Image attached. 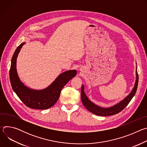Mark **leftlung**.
<instances>
[{"label": "left lung", "instance_id": "8db88e82", "mask_svg": "<svg viewBox=\"0 0 147 147\" xmlns=\"http://www.w3.org/2000/svg\"><path fill=\"white\" fill-rule=\"evenodd\" d=\"M136 67V82L134 84V86L131 91V92L125 97L124 99L121 100L118 103L115 105L109 107V108H102L99 106L96 105L92 102H91L84 92V87L83 85L81 86V100L85 108L91 112V113L100 116H111L117 114L121 112L123 109H124L127 105L129 103L131 99L134 96L138 86V76L137 73V70Z\"/></svg>", "mask_w": 147, "mask_h": 147}]
</instances>
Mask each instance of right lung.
I'll use <instances>...</instances> for the list:
<instances>
[{"mask_svg":"<svg viewBox=\"0 0 147 147\" xmlns=\"http://www.w3.org/2000/svg\"><path fill=\"white\" fill-rule=\"evenodd\" d=\"M25 44L26 42H23L17 47L11 59L10 80L12 88L27 107L35 109H49L57 101L62 88L76 76L77 71L67 70L61 73L51 85L43 90H35L27 87L20 80L16 69L18 55Z\"/></svg>","mask_w":147,"mask_h":147,"instance_id":"right-lung-1","label":"right lung"}]
</instances>
